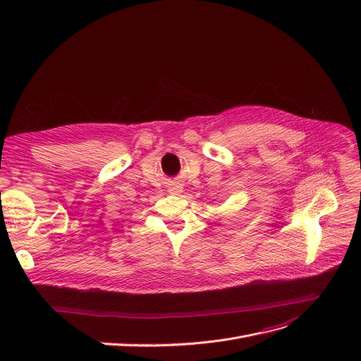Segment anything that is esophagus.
<instances>
[{"label":"esophagus","instance_id":"obj_1","mask_svg":"<svg viewBox=\"0 0 361 361\" xmlns=\"http://www.w3.org/2000/svg\"><path fill=\"white\" fill-rule=\"evenodd\" d=\"M170 191L171 192H180V187H179V185H176V187H173Z\"/></svg>","mask_w":361,"mask_h":361}]
</instances>
